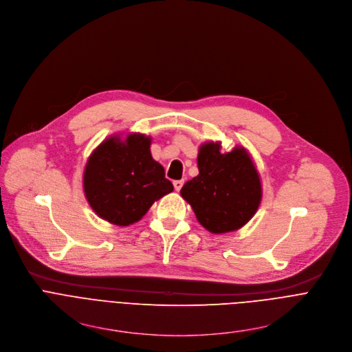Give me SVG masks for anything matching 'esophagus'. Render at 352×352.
Here are the masks:
<instances>
[{
  "label": "esophagus",
  "instance_id": "esophagus-1",
  "mask_svg": "<svg viewBox=\"0 0 352 352\" xmlns=\"http://www.w3.org/2000/svg\"><path fill=\"white\" fill-rule=\"evenodd\" d=\"M183 184H184L183 180H175V182H173V187H175L176 191H180V188L183 187Z\"/></svg>",
  "mask_w": 352,
  "mask_h": 352
}]
</instances>
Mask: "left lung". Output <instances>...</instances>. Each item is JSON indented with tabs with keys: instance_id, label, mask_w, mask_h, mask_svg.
I'll list each match as a JSON object with an SVG mask.
<instances>
[{
	"instance_id": "left-lung-1",
	"label": "left lung",
	"mask_w": 352,
	"mask_h": 352,
	"mask_svg": "<svg viewBox=\"0 0 352 352\" xmlns=\"http://www.w3.org/2000/svg\"><path fill=\"white\" fill-rule=\"evenodd\" d=\"M199 175L186 182L182 197L197 221L211 233H226L245 226L257 212L263 188L260 175L246 148L236 145L222 152L221 142L200 145Z\"/></svg>"
}]
</instances>
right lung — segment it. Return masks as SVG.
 I'll return each instance as SVG.
<instances>
[{
    "instance_id": "obj_1",
    "label": "right lung",
    "mask_w": 352,
    "mask_h": 352,
    "mask_svg": "<svg viewBox=\"0 0 352 352\" xmlns=\"http://www.w3.org/2000/svg\"><path fill=\"white\" fill-rule=\"evenodd\" d=\"M152 138L130 133L100 142L84 170L85 197L98 217L117 225L138 222L151 206L173 191L165 170L151 155Z\"/></svg>"
}]
</instances>
